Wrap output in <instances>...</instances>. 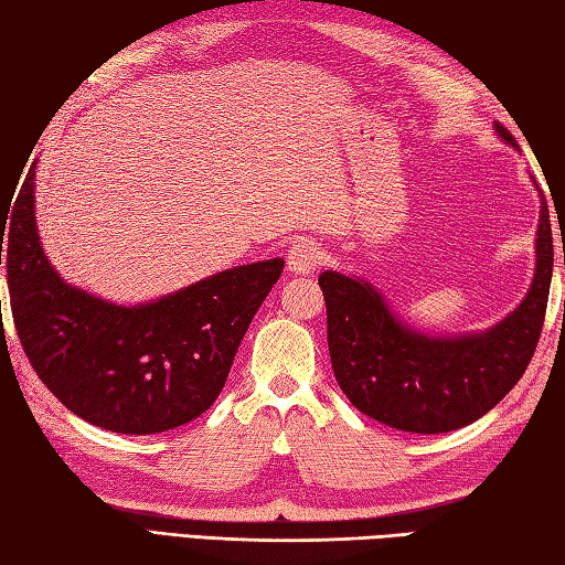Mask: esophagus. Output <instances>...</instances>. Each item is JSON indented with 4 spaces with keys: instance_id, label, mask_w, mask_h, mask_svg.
Masks as SVG:
<instances>
[{
    "instance_id": "esophagus-1",
    "label": "esophagus",
    "mask_w": 565,
    "mask_h": 565,
    "mask_svg": "<svg viewBox=\"0 0 565 565\" xmlns=\"http://www.w3.org/2000/svg\"><path fill=\"white\" fill-rule=\"evenodd\" d=\"M321 252L319 246L309 242V238H299L289 246V256H286V266H289L291 274H313L319 266Z\"/></svg>"
}]
</instances>
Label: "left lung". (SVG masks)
Instances as JSON below:
<instances>
[{"label":"left lung","mask_w":565,"mask_h":565,"mask_svg":"<svg viewBox=\"0 0 565 565\" xmlns=\"http://www.w3.org/2000/svg\"><path fill=\"white\" fill-rule=\"evenodd\" d=\"M493 129L515 147L501 124ZM551 276L553 234L543 196L531 289L483 331L426 333L401 319L374 284L327 269L319 286L327 301L333 376L361 414L398 431L446 434L473 424L529 366L546 317Z\"/></svg>","instance_id":"1"}]
</instances>
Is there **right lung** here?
Segmentation results:
<instances>
[{
	"instance_id": "add662e5",
	"label": "right lung",
	"mask_w": 565,
	"mask_h": 565,
	"mask_svg": "<svg viewBox=\"0 0 565 565\" xmlns=\"http://www.w3.org/2000/svg\"><path fill=\"white\" fill-rule=\"evenodd\" d=\"M34 169L0 218L9 303L36 376L62 404L114 434L184 426L222 394L244 333L284 259L218 271L145 303H114L70 284L36 234Z\"/></svg>"
}]
</instances>
